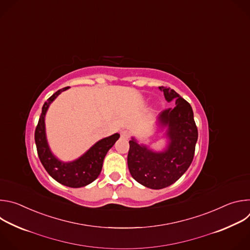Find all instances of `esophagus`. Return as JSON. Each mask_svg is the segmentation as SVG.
Listing matches in <instances>:
<instances>
[{
    "label": "esophagus",
    "mask_w": 250,
    "mask_h": 250,
    "mask_svg": "<svg viewBox=\"0 0 250 250\" xmlns=\"http://www.w3.org/2000/svg\"><path fill=\"white\" fill-rule=\"evenodd\" d=\"M121 136H122L123 138L127 139V138L129 137V132H128L127 130H123V131L121 132Z\"/></svg>",
    "instance_id": "obj_1"
}]
</instances>
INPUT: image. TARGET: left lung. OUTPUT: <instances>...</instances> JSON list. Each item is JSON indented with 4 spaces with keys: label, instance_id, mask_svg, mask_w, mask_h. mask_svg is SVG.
<instances>
[{
    "label": "left lung",
    "instance_id": "1",
    "mask_svg": "<svg viewBox=\"0 0 250 250\" xmlns=\"http://www.w3.org/2000/svg\"><path fill=\"white\" fill-rule=\"evenodd\" d=\"M159 89L167 102L175 101L176 104L175 108L161 112L157 118L159 129L167 127V146L163 151H154L131 137L127 155V166L133 179L155 190L172 185L187 171L198 139L191 104L170 88Z\"/></svg>",
    "mask_w": 250,
    "mask_h": 250
}]
</instances>
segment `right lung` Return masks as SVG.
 <instances>
[{"label": "right lung", "mask_w": 250, "mask_h": 250, "mask_svg": "<svg viewBox=\"0 0 250 250\" xmlns=\"http://www.w3.org/2000/svg\"><path fill=\"white\" fill-rule=\"evenodd\" d=\"M69 87L54 93L43 104L40 121L34 132L38 154L47 173L58 183L71 187L80 188L95 181L100 175L105 154L120 138L119 133L104 137L90 147L83 155L73 161L64 162L58 159L51 151L45 132V115L50 104Z\"/></svg>", "instance_id": "add662e5"}]
</instances>
